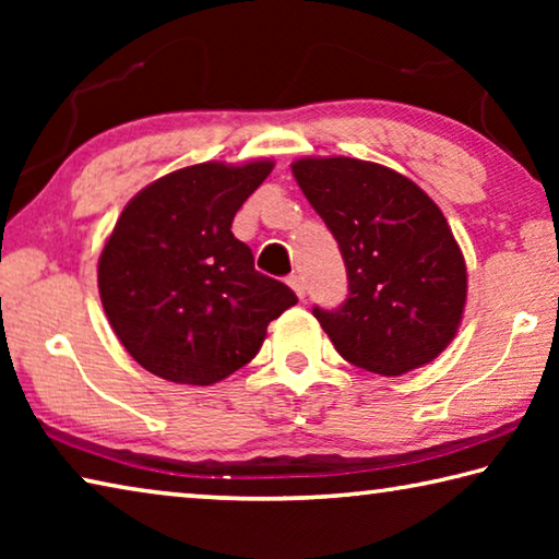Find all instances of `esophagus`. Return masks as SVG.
<instances>
[{
	"label": "esophagus",
	"instance_id": "esophagus-1",
	"mask_svg": "<svg viewBox=\"0 0 559 559\" xmlns=\"http://www.w3.org/2000/svg\"><path fill=\"white\" fill-rule=\"evenodd\" d=\"M288 286H290L293 290H296V296H298L300 300L306 298V283H302L300 276H290V278H288Z\"/></svg>",
	"mask_w": 559,
	"mask_h": 559
}]
</instances>
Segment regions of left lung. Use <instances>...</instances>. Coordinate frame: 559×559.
<instances>
[{
    "label": "left lung",
    "instance_id": "8db88e82",
    "mask_svg": "<svg viewBox=\"0 0 559 559\" xmlns=\"http://www.w3.org/2000/svg\"><path fill=\"white\" fill-rule=\"evenodd\" d=\"M293 177L335 236L347 269L340 308H313L347 362L400 377L456 335L466 263L437 204L412 179L355 157H302Z\"/></svg>",
    "mask_w": 559,
    "mask_h": 559
}]
</instances>
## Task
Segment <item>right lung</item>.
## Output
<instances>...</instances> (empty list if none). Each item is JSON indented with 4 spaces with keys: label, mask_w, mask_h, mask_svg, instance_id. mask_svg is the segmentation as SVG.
Segmentation results:
<instances>
[{
    "label": "right lung",
    "mask_w": 559,
    "mask_h": 559,
    "mask_svg": "<svg viewBox=\"0 0 559 559\" xmlns=\"http://www.w3.org/2000/svg\"><path fill=\"white\" fill-rule=\"evenodd\" d=\"M273 163H202L159 177L122 210L98 261L112 330L167 382L206 386L249 365L266 328L298 298L253 269L231 234Z\"/></svg>",
    "instance_id": "right-lung-1"
}]
</instances>
